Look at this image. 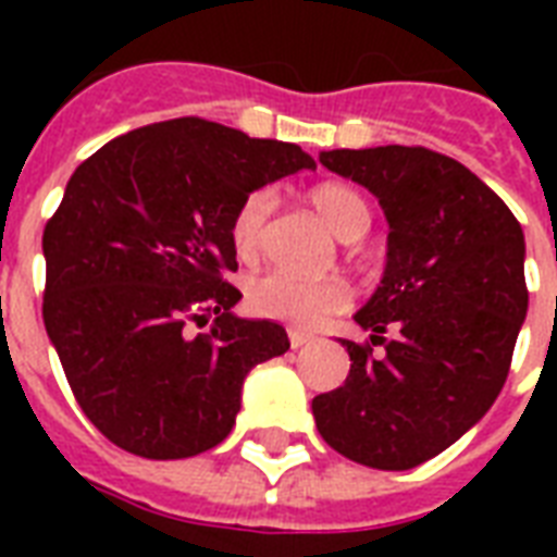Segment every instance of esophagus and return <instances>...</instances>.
<instances>
[{
  "mask_svg": "<svg viewBox=\"0 0 557 557\" xmlns=\"http://www.w3.org/2000/svg\"><path fill=\"white\" fill-rule=\"evenodd\" d=\"M309 341H312V335H309V332H300V330H292V332H288V344H292V349L306 347Z\"/></svg>",
  "mask_w": 557,
  "mask_h": 557,
  "instance_id": "34e87169",
  "label": "esophagus"
}]
</instances>
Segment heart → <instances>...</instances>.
Wrapping results in <instances>:
<instances>
[{"label":"heart","instance_id":"obj_1","mask_svg":"<svg viewBox=\"0 0 557 557\" xmlns=\"http://www.w3.org/2000/svg\"><path fill=\"white\" fill-rule=\"evenodd\" d=\"M271 201L274 199L269 190H253L236 208L231 219V243L239 260H251L260 251ZM309 201L332 227V234L344 243H358L370 231V205L356 187L326 182L309 193ZM245 304L260 318L292 323V326H314L349 304V288L341 280H304L286 271H269L248 283Z\"/></svg>","mask_w":557,"mask_h":557}]
</instances>
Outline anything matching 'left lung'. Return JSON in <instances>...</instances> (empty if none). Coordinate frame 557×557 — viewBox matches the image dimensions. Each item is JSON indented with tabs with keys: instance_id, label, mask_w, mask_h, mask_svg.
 <instances>
[{
	"instance_id": "1",
	"label": "left lung",
	"mask_w": 557,
	"mask_h": 557,
	"mask_svg": "<svg viewBox=\"0 0 557 557\" xmlns=\"http://www.w3.org/2000/svg\"><path fill=\"white\" fill-rule=\"evenodd\" d=\"M321 164L379 199L389 234L381 286L356 312L385 356L341 341L349 375L312 398L314 424L352 462L407 471L500 396L529 309L523 227L466 164L424 147L330 150Z\"/></svg>"
}]
</instances>
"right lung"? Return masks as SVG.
Masks as SVG:
<instances>
[{
  "label": "right lung",
  "mask_w": 557,
  "mask_h": 557,
  "mask_svg": "<svg viewBox=\"0 0 557 557\" xmlns=\"http://www.w3.org/2000/svg\"><path fill=\"white\" fill-rule=\"evenodd\" d=\"M314 170L297 144L176 117L103 144L74 170L42 234V321L89 422L117 448L185 459L236 422L245 375L288 349L236 318L231 219L269 182ZM211 330L190 336L186 323Z\"/></svg>",
  "instance_id": "1"
}]
</instances>
